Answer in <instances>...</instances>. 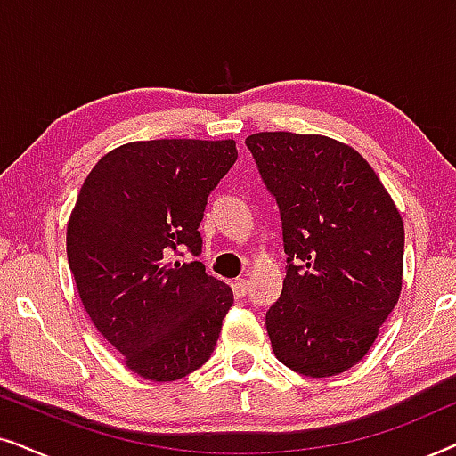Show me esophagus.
<instances>
[{
	"instance_id": "esophagus-1",
	"label": "esophagus",
	"mask_w": 456,
	"mask_h": 456,
	"mask_svg": "<svg viewBox=\"0 0 456 456\" xmlns=\"http://www.w3.org/2000/svg\"><path fill=\"white\" fill-rule=\"evenodd\" d=\"M232 289H234V292L239 297H245L247 290H248V282H247L245 278H236L234 284H232Z\"/></svg>"
}]
</instances>
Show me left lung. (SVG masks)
<instances>
[{"label": "left lung", "instance_id": "obj_1", "mask_svg": "<svg viewBox=\"0 0 456 456\" xmlns=\"http://www.w3.org/2000/svg\"><path fill=\"white\" fill-rule=\"evenodd\" d=\"M245 145L282 220L286 278L265 314L273 354L303 376H338L365 357L401 295V214L345 142L257 133Z\"/></svg>", "mask_w": 456, "mask_h": 456}]
</instances>
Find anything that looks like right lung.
Returning a JSON list of instances; mask_svg holds the SVG:
<instances>
[{"instance_id":"add662e5","label":"right lung","mask_w":456,"mask_h":456,"mask_svg":"<svg viewBox=\"0 0 456 456\" xmlns=\"http://www.w3.org/2000/svg\"><path fill=\"white\" fill-rule=\"evenodd\" d=\"M236 158L234 141L128 142L78 192L66 251L80 301L128 370L153 382L199 370L234 303L197 257L208 197ZM184 250L196 261H171Z\"/></svg>"}]
</instances>
